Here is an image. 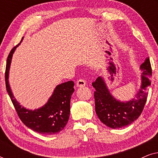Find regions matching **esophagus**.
I'll list each match as a JSON object with an SVG mask.
<instances>
[{
  "label": "esophagus",
  "mask_w": 158,
  "mask_h": 158,
  "mask_svg": "<svg viewBox=\"0 0 158 158\" xmlns=\"http://www.w3.org/2000/svg\"><path fill=\"white\" fill-rule=\"evenodd\" d=\"M85 85H86V81H84L83 79H80L77 81V83H76L77 87H83V86H85Z\"/></svg>",
  "instance_id": "obj_1"
}]
</instances>
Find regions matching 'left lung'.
Returning a JSON list of instances; mask_svg holds the SVG:
<instances>
[{"label":"left lung","mask_w":158,"mask_h":158,"mask_svg":"<svg viewBox=\"0 0 158 158\" xmlns=\"http://www.w3.org/2000/svg\"><path fill=\"white\" fill-rule=\"evenodd\" d=\"M141 85L133 98L121 101L111 94L103 77L99 76L92 83L94 92L96 113L101 122L112 129L128 126L137 119L143 111L151 85L152 68L149 57L140 65Z\"/></svg>","instance_id":"obj_1"}]
</instances>
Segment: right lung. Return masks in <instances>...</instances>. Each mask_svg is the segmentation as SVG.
<instances>
[{
  "instance_id": "right-lung-1",
  "label": "right lung",
  "mask_w": 158,
  "mask_h": 158,
  "mask_svg": "<svg viewBox=\"0 0 158 158\" xmlns=\"http://www.w3.org/2000/svg\"><path fill=\"white\" fill-rule=\"evenodd\" d=\"M19 44L14 47L8 55L5 74L6 90L19 118L26 126L40 134L45 135H55L63 130L68 122L70 99L75 91L73 88L75 84L73 81H68L57 85L47 102L42 107L30 110L21 106L13 94L8 81L13 55Z\"/></svg>"
}]
</instances>
